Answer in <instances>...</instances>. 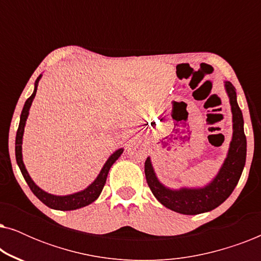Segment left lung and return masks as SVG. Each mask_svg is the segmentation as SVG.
I'll list each match as a JSON object with an SVG mask.
<instances>
[{
	"mask_svg": "<svg viewBox=\"0 0 261 261\" xmlns=\"http://www.w3.org/2000/svg\"><path fill=\"white\" fill-rule=\"evenodd\" d=\"M233 114V137L227 158L219 173L203 188H180L171 190L156 178L151 159L145 162L146 180L152 194L164 206L184 215H197L215 209L229 197L240 179L246 163L247 141L244 132V117L237 102V91L230 82L224 84Z\"/></svg>",
	"mask_w": 261,
	"mask_h": 261,
	"instance_id": "1",
	"label": "left lung"
}]
</instances>
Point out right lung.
I'll return each mask as SVG.
<instances>
[{"label":"right lung","mask_w":261,"mask_h":261,"mask_svg":"<svg viewBox=\"0 0 261 261\" xmlns=\"http://www.w3.org/2000/svg\"><path fill=\"white\" fill-rule=\"evenodd\" d=\"M41 78V74L38 77V80L35 81V87H34V91L30 98L27 99L26 103H24L22 113H21L20 116V123H19V128H17L16 132V139H15V156H16V163L19 165L21 173L26 180V183L28 184V187L32 190V192L37 196V197L40 199V201L48 206L51 209H56V210H76L80 208H83L85 205H89L90 203H92L96 199L98 198V196L101 195V192L103 190V187H105L106 180H107V176H108V172L110 170V167L114 163L119 159V156L122 154L123 148L117 149L113 153L112 155L109 156L108 160H107L105 165H103L101 172L97 176V178L92 181V183L89 185L87 189L82 190L80 192H76V194L72 195H67V196H56V195H51L48 192H46L44 190H41L40 188L38 187L37 184L32 180V178L28 174L26 167H24L23 160H22V137H23V130H24V126H26V121L28 117V114H30V108L32 106V102L35 97V94H37V89H38V83L39 80Z\"/></svg>","instance_id":"obj_1"}]
</instances>
